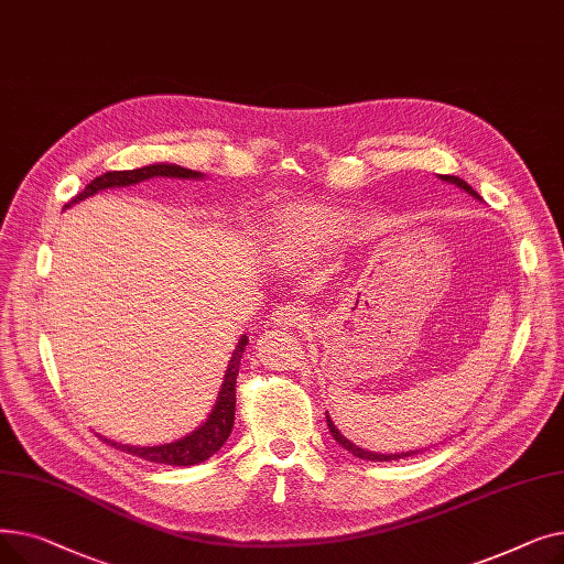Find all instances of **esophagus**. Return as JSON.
<instances>
[{
    "label": "esophagus",
    "mask_w": 564,
    "mask_h": 564,
    "mask_svg": "<svg viewBox=\"0 0 564 564\" xmlns=\"http://www.w3.org/2000/svg\"><path fill=\"white\" fill-rule=\"evenodd\" d=\"M308 317H311L308 308L304 304H297V302L281 304L272 313V322L276 324V327H300V324L306 322Z\"/></svg>",
    "instance_id": "1"
}]
</instances>
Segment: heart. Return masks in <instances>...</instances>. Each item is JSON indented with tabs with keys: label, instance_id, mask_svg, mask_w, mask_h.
Returning <instances> with one entry per match:
<instances>
[{
	"label": "heart",
	"instance_id": "obj_1",
	"mask_svg": "<svg viewBox=\"0 0 564 564\" xmlns=\"http://www.w3.org/2000/svg\"><path fill=\"white\" fill-rule=\"evenodd\" d=\"M281 249L290 256H311L347 230V219L327 207L288 205L276 213Z\"/></svg>",
	"mask_w": 564,
	"mask_h": 564
}]
</instances>
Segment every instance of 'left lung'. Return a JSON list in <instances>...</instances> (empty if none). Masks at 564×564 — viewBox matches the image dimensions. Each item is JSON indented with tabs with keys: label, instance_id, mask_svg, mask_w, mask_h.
Instances as JSON below:
<instances>
[{
	"label": "left lung",
	"instance_id": "obj_1",
	"mask_svg": "<svg viewBox=\"0 0 564 564\" xmlns=\"http://www.w3.org/2000/svg\"><path fill=\"white\" fill-rule=\"evenodd\" d=\"M441 181H446V183H453V185H457V187H462L464 192H468L470 196H476V198H480V194L473 189L470 185H466L462 177H457V175H441ZM327 423H329V432H332V436L340 443V446L345 448V451H349L354 457H361V459H370V462H391V459H402V457H411L409 453H402V455H377V453H368V451H364V448H359V446H354L351 441H347L338 430H336V425L332 423V419L327 416Z\"/></svg>",
	"mask_w": 564,
	"mask_h": 564
}]
</instances>
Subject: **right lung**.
<instances>
[{"label":"right lung","mask_w":564,"mask_h":564,"mask_svg":"<svg viewBox=\"0 0 564 564\" xmlns=\"http://www.w3.org/2000/svg\"><path fill=\"white\" fill-rule=\"evenodd\" d=\"M200 177V173L183 169V166H175V164H151V166H143V169H132V171H107L102 175H98L96 181L88 183L75 198H70L66 203V207H70L73 203H79L88 196H94L100 189H109V187H126V185H137L141 181H148V177ZM249 338L242 336L240 343H237L235 351H232V359L228 364L224 383H221V391L217 398V404L213 409L210 416L207 421L192 432L189 436L181 438V441H173L166 443V446H155V448H134V446H121V443H111L107 438L109 446L130 453L134 457L148 459V462H155V464H171V466H192L198 462H205L207 457H213L232 432V423H235V383H237V372H240V359L245 354Z\"/></svg>","instance_id":"add662e5"}]
</instances>
